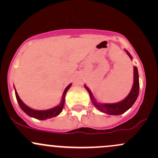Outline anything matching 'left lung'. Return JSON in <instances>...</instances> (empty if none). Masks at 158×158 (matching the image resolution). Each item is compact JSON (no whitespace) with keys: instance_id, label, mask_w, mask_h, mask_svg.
<instances>
[{"instance_id":"1","label":"left lung","mask_w":158,"mask_h":158,"mask_svg":"<svg viewBox=\"0 0 158 158\" xmlns=\"http://www.w3.org/2000/svg\"><path fill=\"white\" fill-rule=\"evenodd\" d=\"M127 54L129 56L131 59H132L131 56L127 50H125ZM85 89L89 92L90 95L91 100L92 101L94 106L97 108L99 111L106 113L108 114H113V115H118L125 113V111L131 107L134 103L136 101L137 98L139 94V76H138V72L136 66H134V84L132 86L131 90L128 96L122 101L116 103H99L95 99L92 92L88 87L84 85Z\"/></svg>"}]
</instances>
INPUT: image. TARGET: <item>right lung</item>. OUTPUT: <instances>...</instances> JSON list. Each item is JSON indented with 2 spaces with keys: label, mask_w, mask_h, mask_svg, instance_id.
Segmentation results:
<instances>
[{
  "label": "right lung",
  "mask_w": 158,
  "mask_h": 158,
  "mask_svg": "<svg viewBox=\"0 0 158 158\" xmlns=\"http://www.w3.org/2000/svg\"><path fill=\"white\" fill-rule=\"evenodd\" d=\"M71 85L72 84H69V85L65 89L60 104L59 105V106H56V107L52 108V109L48 110H35L33 109H30V108L27 106L26 105L22 102V100L20 98V97H19L18 94H17V91H16L15 89L16 98H17V102H18L20 107L21 108V109L23 110L27 114H28L30 117L34 118L39 119V120H46V119L47 118H51L52 117H56V116L58 115L59 114H60V112H61L62 110L63 109V106H64L65 96H66V92H67L68 89L70 88Z\"/></svg>",
  "instance_id": "add662e5"
}]
</instances>
